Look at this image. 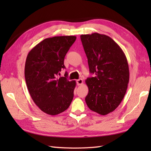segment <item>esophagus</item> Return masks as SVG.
Segmentation results:
<instances>
[{"label": "esophagus", "mask_w": 151, "mask_h": 151, "mask_svg": "<svg viewBox=\"0 0 151 151\" xmlns=\"http://www.w3.org/2000/svg\"><path fill=\"white\" fill-rule=\"evenodd\" d=\"M76 84H77L78 86L82 85L83 84V80L82 78H79L78 80H76Z\"/></svg>", "instance_id": "esophagus-1"}]
</instances>
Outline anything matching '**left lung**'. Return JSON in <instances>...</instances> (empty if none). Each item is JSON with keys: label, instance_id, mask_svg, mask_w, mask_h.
I'll return each mask as SVG.
<instances>
[{"label": "left lung", "instance_id": "left-lung-1", "mask_svg": "<svg viewBox=\"0 0 151 151\" xmlns=\"http://www.w3.org/2000/svg\"><path fill=\"white\" fill-rule=\"evenodd\" d=\"M91 73L86 79L89 91L85 101L91 110L102 115L114 111L126 93L129 82L127 59L110 37L99 33L81 35Z\"/></svg>", "mask_w": 151, "mask_h": 151}]
</instances>
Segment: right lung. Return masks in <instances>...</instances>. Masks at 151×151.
Here are the masks:
<instances>
[{"label": "right lung", "mask_w": 151, "mask_h": 151, "mask_svg": "<svg viewBox=\"0 0 151 151\" xmlns=\"http://www.w3.org/2000/svg\"><path fill=\"white\" fill-rule=\"evenodd\" d=\"M76 36H55L45 39L28 52L24 67L27 88L41 111L56 115L69 108L74 97L75 81L58 78L65 68L64 58Z\"/></svg>", "instance_id": "add662e5"}]
</instances>
